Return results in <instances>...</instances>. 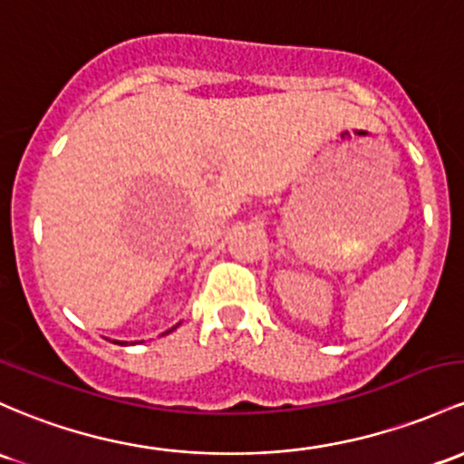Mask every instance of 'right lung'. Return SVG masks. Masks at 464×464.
I'll return each instance as SVG.
<instances>
[{
	"label": "right lung",
	"mask_w": 464,
	"mask_h": 464,
	"mask_svg": "<svg viewBox=\"0 0 464 464\" xmlns=\"http://www.w3.org/2000/svg\"><path fill=\"white\" fill-rule=\"evenodd\" d=\"M171 330H176V325H174V328H171ZM171 330H167V333H165V334H169V333H171ZM116 343H119V341H116Z\"/></svg>",
	"instance_id": "1"
}]
</instances>
